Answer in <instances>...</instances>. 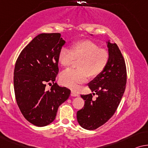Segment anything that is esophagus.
<instances>
[{
    "label": "esophagus",
    "instance_id": "obj_1",
    "mask_svg": "<svg viewBox=\"0 0 148 148\" xmlns=\"http://www.w3.org/2000/svg\"><path fill=\"white\" fill-rule=\"evenodd\" d=\"M71 96H72V97H77V96H78V95L77 94L76 92H74V91H72V92H71Z\"/></svg>",
    "mask_w": 148,
    "mask_h": 148
}]
</instances>
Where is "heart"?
Wrapping results in <instances>:
<instances>
[{"instance_id":"1","label":"heart","mask_w":148,"mask_h":148,"mask_svg":"<svg viewBox=\"0 0 148 148\" xmlns=\"http://www.w3.org/2000/svg\"><path fill=\"white\" fill-rule=\"evenodd\" d=\"M109 54L107 49L101 48L90 39L75 41L71 45V50L62 47L58 53V61L64 67H68L74 60H79L78 69L69 68L62 72L60 82L63 86L72 90H77L80 84L87 82L89 76L96 77L105 70L109 61Z\"/></svg>"}]
</instances>
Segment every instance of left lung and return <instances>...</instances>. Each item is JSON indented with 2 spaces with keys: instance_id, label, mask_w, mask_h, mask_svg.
<instances>
[{
  "instance_id": "obj_1",
  "label": "left lung",
  "mask_w": 148,
  "mask_h": 148,
  "mask_svg": "<svg viewBox=\"0 0 148 148\" xmlns=\"http://www.w3.org/2000/svg\"><path fill=\"white\" fill-rule=\"evenodd\" d=\"M109 54L105 70L88 83L92 94L81 95L84 106L77 112L80 125L88 130H94L103 125L114 115L125 90L127 70L125 62L115 43L107 42Z\"/></svg>"
}]
</instances>
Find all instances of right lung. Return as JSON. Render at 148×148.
Instances as JSON below:
<instances>
[{
  "instance_id": "1",
  "label": "right lung",
  "mask_w": 148,
  "mask_h": 148,
  "mask_svg": "<svg viewBox=\"0 0 148 148\" xmlns=\"http://www.w3.org/2000/svg\"><path fill=\"white\" fill-rule=\"evenodd\" d=\"M66 41L58 33H41L23 49L14 70L16 103L24 117L37 127L53 122L70 90L54 82L59 72L58 53ZM53 83L50 91L46 83Z\"/></svg>"
}]
</instances>
